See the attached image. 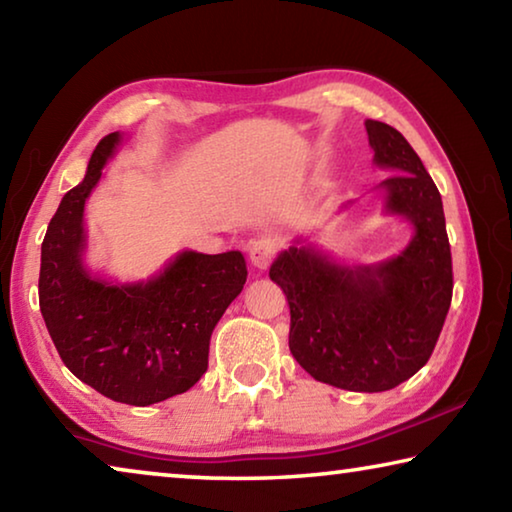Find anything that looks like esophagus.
Returning <instances> with one entry per match:
<instances>
[{
    "instance_id": "obj_1",
    "label": "esophagus",
    "mask_w": 512,
    "mask_h": 512,
    "mask_svg": "<svg viewBox=\"0 0 512 512\" xmlns=\"http://www.w3.org/2000/svg\"><path fill=\"white\" fill-rule=\"evenodd\" d=\"M275 255H277V244H275L273 239H268V237L257 239V241H253V244L248 246L250 262H253V266H257V268H266L268 264L273 262Z\"/></svg>"
}]
</instances>
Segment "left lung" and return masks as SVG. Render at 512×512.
<instances>
[{"mask_svg": "<svg viewBox=\"0 0 512 512\" xmlns=\"http://www.w3.org/2000/svg\"><path fill=\"white\" fill-rule=\"evenodd\" d=\"M386 212L413 223L400 255L375 266L336 264L311 246L277 255L271 280L291 309L289 350L311 377L343 391L381 393L429 361L452 305V250L443 201L418 153L384 121H366Z\"/></svg>", "mask_w": 512, "mask_h": 512, "instance_id": "1", "label": "left lung"}]
</instances>
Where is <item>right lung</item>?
I'll return each mask as SVG.
<instances>
[{
  "instance_id": "1",
  "label": "right lung",
  "mask_w": 512,
  "mask_h": 512,
  "mask_svg": "<svg viewBox=\"0 0 512 512\" xmlns=\"http://www.w3.org/2000/svg\"><path fill=\"white\" fill-rule=\"evenodd\" d=\"M119 133L94 149L81 185L63 196L40 257V311L65 366L83 384L133 406L192 388L207 370L210 339L246 284L239 250H185L149 282L110 284L83 266V210Z\"/></svg>"
}]
</instances>
